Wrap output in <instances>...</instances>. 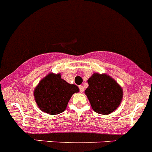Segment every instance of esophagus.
Wrapping results in <instances>:
<instances>
[{
    "instance_id": "esophagus-1",
    "label": "esophagus",
    "mask_w": 152,
    "mask_h": 152,
    "mask_svg": "<svg viewBox=\"0 0 152 152\" xmlns=\"http://www.w3.org/2000/svg\"><path fill=\"white\" fill-rule=\"evenodd\" d=\"M79 91H80V92L84 91V87H83V86H79Z\"/></svg>"
}]
</instances>
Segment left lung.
Listing matches in <instances>:
<instances>
[{"label":"left lung","mask_w":152,"mask_h":152,"mask_svg":"<svg viewBox=\"0 0 152 152\" xmlns=\"http://www.w3.org/2000/svg\"><path fill=\"white\" fill-rule=\"evenodd\" d=\"M88 87L85 91L91 108L98 114L109 115L121 103L123 91L115 79L107 74L94 73L88 79Z\"/></svg>","instance_id":"obj_1"}]
</instances>
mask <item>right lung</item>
Instances as JSON below:
<instances>
[{"instance_id":"obj_1","label":"right lung","mask_w":152,"mask_h":152,"mask_svg":"<svg viewBox=\"0 0 152 152\" xmlns=\"http://www.w3.org/2000/svg\"><path fill=\"white\" fill-rule=\"evenodd\" d=\"M79 91L76 85L69 84L61 79V73H51L41 79L35 88L34 96L41 111L58 115L66 110L70 97Z\"/></svg>"}]
</instances>
